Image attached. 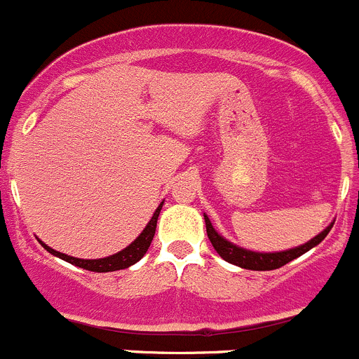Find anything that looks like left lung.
I'll list each match as a JSON object with an SVG mask.
<instances>
[{
    "mask_svg": "<svg viewBox=\"0 0 359 359\" xmlns=\"http://www.w3.org/2000/svg\"><path fill=\"white\" fill-rule=\"evenodd\" d=\"M204 219H205L208 237L209 241H211L212 248L216 250V253H218L223 260L229 262V264L237 265V267L241 269H248V271H274V269L283 267V265H286L288 262L295 260V258H299L304 253H307L309 250L318 246V244L328 236V232L333 226V223H330V225L326 226L321 233H318L314 239L307 241V243L302 244L299 248H292V250H286V251H278V253H258V251L244 250V248L232 244L230 241H226L225 237H222L215 229H212L211 222H209V218L205 215H204Z\"/></svg>",
    "mask_w": 359,
    "mask_h": 359,
    "instance_id": "8db88e82",
    "label": "left lung"
}]
</instances>
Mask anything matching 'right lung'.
Instances as JSON below:
<instances>
[{"instance_id":"add662e5","label":"right lung","mask_w":359,"mask_h":359,"mask_svg":"<svg viewBox=\"0 0 359 359\" xmlns=\"http://www.w3.org/2000/svg\"><path fill=\"white\" fill-rule=\"evenodd\" d=\"M162 204H164V202H162ZM162 204L158 205L157 211L154 212V216H151V219L148 222V225L144 226L143 232H141L140 236L134 239V243H130L126 250L118 251V253L111 255V257L97 258V260H83V258H74V257H67V255H64V253H59V251L52 250L50 246H47V244L41 243V241H40V244L48 251V253L54 255V257H57L64 262H69V264L76 265V267L85 269V271H92V272L122 271V269H127V267H130V265L136 264V262H140L141 258L144 257V253L148 251L151 241H154L155 229H157V219H158V215H161Z\"/></svg>"}]
</instances>
